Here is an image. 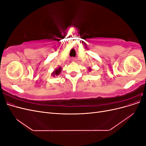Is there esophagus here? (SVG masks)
Masks as SVG:
<instances>
[{"label": "esophagus", "instance_id": "34e87169", "mask_svg": "<svg viewBox=\"0 0 146 146\" xmlns=\"http://www.w3.org/2000/svg\"><path fill=\"white\" fill-rule=\"evenodd\" d=\"M71 61H72V62H74V61H76V58H71Z\"/></svg>", "mask_w": 146, "mask_h": 146}]
</instances>
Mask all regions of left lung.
I'll return each instance as SVG.
<instances>
[{
  "label": "left lung",
  "instance_id": "left-lung-1",
  "mask_svg": "<svg viewBox=\"0 0 146 146\" xmlns=\"http://www.w3.org/2000/svg\"><path fill=\"white\" fill-rule=\"evenodd\" d=\"M92 69H91V68L90 67V68H88V70H89V71L90 72L91 71V70Z\"/></svg>",
  "mask_w": 146,
  "mask_h": 146
}]
</instances>
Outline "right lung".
<instances>
[{"instance_id": "1", "label": "right lung", "mask_w": 146, "mask_h": 146, "mask_svg": "<svg viewBox=\"0 0 146 146\" xmlns=\"http://www.w3.org/2000/svg\"><path fill=\"white\" fill-rule=\"evenodd\" d=\"M61 70H62V68H61V67H60H60H58V68L55 69L54 70V72H53L52 73V76L53 77H55V76H58V75L61 73Z\"/></svg>"}]
</instances>
